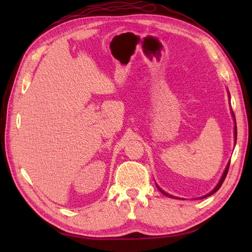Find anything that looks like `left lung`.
Returning a JSON list of instances; mask_svg holds the SVG:
<instances>
[{
    "instance_id": "left-lung-1",
    "label": "left lung",
    "mask_w": 252,
    "mask_h": 252,
    "mask_svg": "<svg viewBox=\"0 0 252 252\" xmlns=\"http://www.w3.org/2000/svg\"><path fill=\"white\" fill-rule=\"evenodd\" d=\"M227 93H228V97H229V92L227 91ZM231 100V99H229ZM232 111V110H231ZM232 117H233V119H234V122H235V126H234V137H235V143H236V137H237V129H236V120H235V116H234V112L232 111ZM228 168H229V162L226 164V167H225V170H224V172H223V174H222V176H221V179H220V181H219V183L217 184V186L215 187V189H213L210 192H208L207 195H205L203 197H200L199 199H202V198H206V197H208V196H210V195H212V194H215V192L217 191V190H219V189H220V187L222 186V184H223V182H224V180H225V178H226V174H227V171H228ZM157 185V184H156ZM157 187H158V189L162 192V194L164 195V196H168V197H171V198H176V199H180L179 197H175V196H173V195H170V194H168L167 191H164L163 189H160V187L157 185Z\"/></svg>"
}]
</instances>
